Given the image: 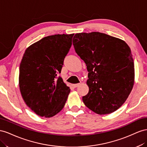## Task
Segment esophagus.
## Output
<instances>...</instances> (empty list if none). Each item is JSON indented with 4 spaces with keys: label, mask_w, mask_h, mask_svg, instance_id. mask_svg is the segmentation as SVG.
I'll return each mask as SVG.
<instances>
[{
    "label": "esophagus",
    "mask_w": 147,
    "mask_h": 147,
    "mask_svg": "<svg viewBox=\"0 0 147 147\" xmlns=\"http://www.w3.org/2000/svg\"><path fill=\"white\" fill-rule=\"evenodd\" d=\"M80 84H73L72 86H73L74 88H76V87H78Z\"/></svg>",
    "instance_id": "34e87169"
}]
</instances>
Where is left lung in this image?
<instances>
[{
    "label": "left lung",
    "mask_w": 147,
    "mask_h": 147,
    "mask_svg": "<svg viewBox=\"0 0 147 147\" xmlns=\"http://www.w3.org/2000/svg\"><path fill=\"white\" fill-rule=\"evenodd\" d=\"M75 51L87 66L89 93L85 105L98 115L110 114L123 105L134 84L131 49L125 42L99 32L74 35Z\"/></svg>",
    "instance_id": "left-lung-1"
}]
</instances>
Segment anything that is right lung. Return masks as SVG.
<instances>
[{
	"label": "right lung",
	"mask_w": 147,
	"mask_h": 147,
	"mask_svg": "<svg viewBox=\"0 0 147 147\" xmlns=\"http://www.w3.org/2000/svg\"><path fill=\"white\" fill-rule=\"evenodd\" d=\"M73 36L45 37L25 50L20 66V90L26 105L38 116L51 118L65 106L70 89L57 74Z\"/></svg>",
	"instance_id": "add662e5"
}]
</instances>
